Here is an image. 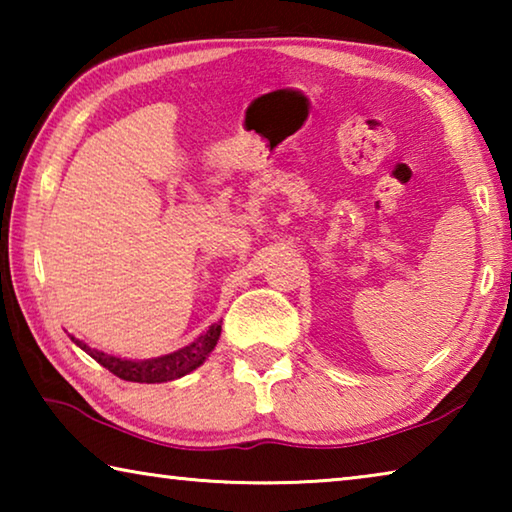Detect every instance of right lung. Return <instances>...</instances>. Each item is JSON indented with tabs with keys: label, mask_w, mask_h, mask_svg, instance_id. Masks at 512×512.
I'll list each match as a JSON object with an SVG mask.
<instances>
[{
	"label": "right lung",
	"mask_w": 512,
	"mask_h": 512,
	"mask_svg": "<svg viewBox=\"0 0 512 512\" xmlns=\"http://www.w3.org/2000/svg\"><path fill=\"white\" fill-rule=\"evenodd\" d=\"M221 323H214L203 336H198L194 343H189L187 348L173 352V354H164V357L158 359H146V361H128V359H119V357H110V354H103L99 350H92L88 345L76 341L72 336V341L83 348L90 357L101 363L103 368H108L112 375H117L119 379L126 381H137V384H162V381H171L187 375V372L196 370L201 363L207 359V354L214 350L216 341L221 336Z\"/></svg>",
	"instance_id": "1"
}]
</instances>
